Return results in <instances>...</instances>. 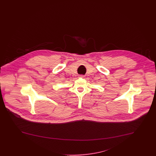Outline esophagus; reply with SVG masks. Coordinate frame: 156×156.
<instances>
[{"instance_id": "1", "label": "esophagus", "mask_w": 156, "mask_h": 156, "mask_svg": "<svg viewBox=\"0 0 156 156\" xmlns=\"http://www.w3.org/2000/svg\"><path fill=\"white\" fill-rule=\"evenodd\" d=\"M80 77H81V78H84V77H85V76H84V75H80Z\"/></svg>"}]
</instances>
